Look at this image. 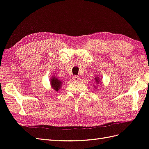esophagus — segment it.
Returning <instances> with one entry per match:
<instances>
[{"label": "esophagus", "mask_w": 149, "mask_h": 149, "mask_svg": "<svg viewBox=\"0 0 149 149\" xmlns=\"http://www.w3.org/2000/svg\"><path fill=\"white\" fill-rule=\"evenodd\" d=\"M73 79L74 81H78L79 80V76H78L74 75V76H73Z\"/></svg>", "instance_id": "esophagus-1"}]
</instances>
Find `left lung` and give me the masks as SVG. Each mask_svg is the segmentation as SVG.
I'll return each instance as SVG.
<instances>
[{
    "mask_svg": "<svg viewBox=\"0 0 149 149\" xmlns=\"http://www.w3.org/2000/svg\"><path fill=\"white\" fill-rule=\"evenodd\" d=\"M94 80H95V83L97 84H100V83H101V81H100V78H99V76H98V78H97V77H96L95 78H94ZM96 85V84H95ZM94 87H95V86H94Z\"/></svg>",
    "mask_w": 149,
    "mask_h": 149,
    "instance_id": "obj_1",
    "label": "left lung"
}]
</instances>
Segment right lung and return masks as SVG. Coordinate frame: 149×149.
I'll return each instance as SVG.
<instances>
[{"instance_id": "1", "label": "right lung", "mask_w": 149, "mask_h": 149, "mask_svg": "<svg viewBox=\"0 0 149 149\" xmlns=\"http://www.w3.org/2000/svg\"><path fill=\"white\" fill-rule=\"evenodd\" d=\"M50 83H51V86H52V88L54 89L55 91H58V90L61 88L63 82L61 79H58L56 77H55V76H53L51 78Z\"/></svg>"}]
</instances>
